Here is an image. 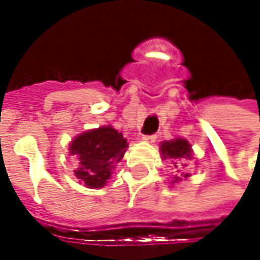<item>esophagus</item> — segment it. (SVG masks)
Here are the masks:
<instances>
[{"label": "esophagus", "instance_id": "esophagus-1", "mask_svg": "<svg viewBox=\"0 0 260 260\" xmlns=\"http://www.w3.org/2000/svg\"><path fill=\"white\" fill-rule=\"evenodd\" d=\"M143 140L146 143H155L156 141V135L155 134H152V135H143Z\"/></svg>", "mask_w": 260, "mask_h": 260}]
</instances>
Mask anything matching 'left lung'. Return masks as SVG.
<instances>
[{"instance_id":"obj_1","label":"left lung","mask_w":260,"mask_h":260,"mask_svg":"<svg viewBox=\"0 0 260 260\" xmlns=\"http://www.w3.org/2000/svg\"><path fill=\"white\" fill-rule=\"evenodd\" d=\"M161 153L164 158H173V159H189L191 158V146L188 144L186 140H173V141H164L161 144ZM178 164V162H175ZM186 164H182V166H176V169H179L178 172H182L181 169H185ZM189 176L188 173L185 175V178ZM181 181V178H176L175 176V182Z\"/></svg>"}]
</instances>
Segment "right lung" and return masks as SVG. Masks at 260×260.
<instances>
[{"mask_svg":"<svg viewBox=\"0 0 260 260\" xmlns=\"http://www.w3.org/2000/svg\"><path fill=\"white\" fill-rule=\"evenodd\" d=\"M128 143L123 135L111 126L88 131L78 135L71 143V155H75L78 167L75 175L88 188L104 186L111 176L114 164H117Z\"/></svg>","mask_w":260,"mask_h":260,"instance_id":"right-lung-1","label":"right lung"}]
</instances>
